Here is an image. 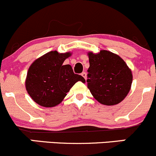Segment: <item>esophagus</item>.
Instances as JSON below:
<instances>
[{
	"mask_svg": "<svg viewBox=\"0 0 156 156\" xmlns=\"http://www.w3.org/2000/svg\"><path fill=\"white\" fill-rule=\"evenodd\" d=\"M81 75H82L83 78H84V79L86 80V78H87V73H85V72H83V73H81Z\"/></svg>",
	"mask_w": 156,
	"mask_h": 156,
	"instance_id": "34e87169",
	"label": "esophagus"
}]
</instances>
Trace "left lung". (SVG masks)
Returning <instances> with one entry per match:
<instances>
[{"label":"left lung","instance_id":"obj_1","mask_svg":"<svg viewBox=\"0 0 156 156\" xmlns=\"http://www.w3.org/2000/svg\"><path fill=\"white\" fill-rule=\"evenodd\" d=\"M90 67L87 87L99 103L114 105L121 102L131 89L132 74L120 57L106 50L88 53Z\"/></svg>","mask_w":156,"mask_h":156}]
</instances>
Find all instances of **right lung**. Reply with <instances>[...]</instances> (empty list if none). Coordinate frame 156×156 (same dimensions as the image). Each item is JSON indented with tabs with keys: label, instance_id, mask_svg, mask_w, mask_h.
<instances>
[{
	"label": "right lung",
	"instance_id": "add662e5",
	"mask_svg": "<svg viewBox=\"0 0 156 156\" xmlns=\"http://www.w3.org/2000/svg\"><path fill=\"white\" fill-rule=\"evenodd\" d=\"M70 52L52 51L36 60L29 67L26 90L36 103L45 108L60 104L77 81L85 83L81 75L74 73L70 65H63Z\"/></svg>",
	"mask_w": 156,
	"mask_h": 156
}]
</instances>
